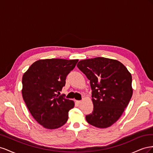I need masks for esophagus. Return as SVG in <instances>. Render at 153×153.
<instances>
[{"label": "esophagus", "instance_id": "esophagus-1", "mask_svg": "<svg viewBox=\"0 0 153 153\" xmlns=\"http://www.w3.org/2000/svg\"><path fill=\"white\" fill-rule=\"evenodd\" d=\"M82 101H76V103H78V104H80V103H82Z\"/></svg>", "mask_w": 153, "mask_h": 153}]
</instances>
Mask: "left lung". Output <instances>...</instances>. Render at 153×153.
Instances as JSON below:
<instances>
[{"label": "left lung", "instance_id": "1", "mask_svg": "<svg viewBox=\"0 0 153 153\" xmlns=\"http://www.w3.org/2000/svg\"><path fill=\"white\" fill-rule=\"evenodd\" d=\"M77 67L90 80L93 111L87 123L98 128L112 126L121 116L133 94L131 73L117 60L96 57L82 60Z\"/></svg>", "mask_w": 153, "mask_h": 153}]
</instances>
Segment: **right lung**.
I'll use <instances>...</instances> for the list:
<instances>
[{
	"label": "right lung",
	"instance_id": "add662e5",
	"mask_svg": "<svg viewBox=\"0 0 153 153\" xmlns=\"http://www.w3.org/2000/svg\"><path fill=\"white\" fill-rule=\"evenodd\" d=\"M78 59H41L34 62L22 78L23 99L36 121L45 128L57 129L65 124L74 101L59 96L68 74Z\"/></svg>",
	"mask_w": 153,
	"mask_h": 153
}]
</instances>
